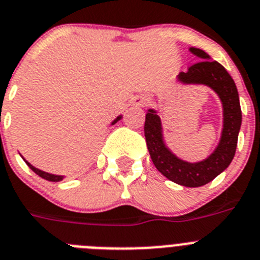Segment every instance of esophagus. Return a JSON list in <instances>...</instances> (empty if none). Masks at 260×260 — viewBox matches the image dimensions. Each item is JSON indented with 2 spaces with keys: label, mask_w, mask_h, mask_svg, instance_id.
<instances>
[{
  "label": "esophagus",
  "mask_w": 260,
  "mask_h": 260,
  "mask_svg": "<svg viewBox=\"0 0 260 260\" xmlns=\"http://www.w3.org/2000/svg\"><path fill=\"white\" fill-rule=\"evenodd\" d=\"M149 102H150V98L148 95H137L136 98L133 99V105L139 106V107L148 106Z\"/></svg>",
  "instance_id": "obj_1"
}]
</instances>
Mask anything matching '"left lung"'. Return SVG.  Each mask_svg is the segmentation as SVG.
<instances>
[{
	"mask_svg": "<svg viewBox=\"0 0 260 260\" xmlns=\"http://www.w3.org/2000/svg\"><path fill=\"white\" fill-rule=\"evenodd\" d=\"M189 52L200 61L179 73L177 82L180 85H203L217 94L222 105V129L218 144L213 152L202 161L189 162L178 157L169 148L165 139L164 125L157 110L149 108L145 116L146 145L157 170L174 183L184 187H200L220 175L233 161L238 133L242 123L238 90L226 69L203 49L191 47Z\"/></svg>",
	"mask_w": 260,
	"mask_h": 260,
	"instance_id": "left-lung-1",
	"label": "left lung"
}]
</instances>
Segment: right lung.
I'll return each mask as SVG.
<instances>
[{
    "label": "right lung",
    "instance_id": "1",
    "mask_svg": "<svg viewBox=\"0 0 260 260\" xmlns=\"http://www.w3.org/2000/svg\"><path fill=\"white\" fill-rule=\"evenodd\" d=\"M121 117H123V115H119V116H117L116 119H114V120L111 121V124H110V125H114V124H116L117 121L120 120ZM21 157L23 158V161L26 162L27 165H28V168H30L31 170L34 171V173L38 174V175H39L40 178H43V179L49 180V182H60V180L64 179L65 175H57V174H51V173H47V171L40 170V169H38V168H35V166H32V165H31L28 161H26V159H24V157H23V155H22V154H21Z\"/></svg>",
    "mask_w": 260,
    "mask_h": 260
}]
</instances>
